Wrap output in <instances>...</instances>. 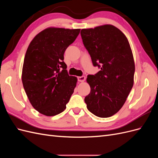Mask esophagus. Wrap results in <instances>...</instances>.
Wrapping results in <instances>:
<instances>
[{
  "instance_id": "obj_1",
  "label": "esophagus",
  "mask_w": 158,
  "mask_h": 158,
  "mask_svg": "<svg viewBox=\"0 0 158 158\" xmlns=\"http://www.w3.org/2000/svg\"><path fill=\"white\" fill-rule=\"evenodd\" d=\"M78 80L79 82H84L85 80V77L84 76H79V77H78Z\"/></svg>"
}]
</instances>
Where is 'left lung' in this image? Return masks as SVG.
I'll use <instances>...</instances> for the list:
<instances>
[{
	"mask_svg": "<svg viewBox=\"0 0 158 158\" xmlns=\"http://www.w3.org/2000/svg\"><path fill=\"white\" fill-rule=\"evenodd\" d=\"M80 34L94 66L101 67L97 74L88 76L91 90L85 103L95 116L111 117L125 104L134 84L135 64L130 44L111 24L82 29Z\"/></svg>",
	"mask_w": 158,
	"mask_h": 158,
	"instance_id": "8db88e82",
	"label": "left lung"
}]
</instances>
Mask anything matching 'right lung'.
Returning <instances> with one entry per match:
<instances>
[{
    "label": "right lung",
    "mask_w": 158,
    "mask_h": 158,
    "mask_svg": "<svg viewBox=\"0 0 158 158\" xmlns=\"http://www.w3.org/2000/svg\"><path fill=\"white\" fill-rule=\"evenodd\" d=\"M80 29L50 27L30 42L23 60L22 81L33 107L45 116L63 112L78 79L69 76L64 53Z\"/></svg>",
    "instance_id": "add662e5"
}]
</instances>
